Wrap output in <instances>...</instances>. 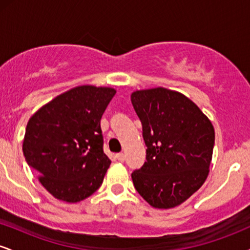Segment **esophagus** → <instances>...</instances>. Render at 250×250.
I'll return each mask as SVG.
<instances>
[{
    "label": "esophagus",
    "instance_id": "1",
    "mask_svg": "<svg viewBox=\"0 0 250 250\" xmlns=\"http://www.w3.org/2000/svg\"><path fill=\"white\" fill-rule=\"evenodd\" d=\"M116 159L119 160L120 162H123V161H125V155H123V154H117L116 155Z\"/></svg>",
    "mask_w": 250,
    "mask_h": 250
}]
</instances>
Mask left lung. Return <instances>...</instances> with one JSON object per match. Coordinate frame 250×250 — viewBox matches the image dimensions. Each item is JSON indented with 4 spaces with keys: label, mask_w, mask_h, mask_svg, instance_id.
<instances>
[{
    "label": "left lung",
    "mask_w": 250,
    "mask_h": 250,
    "mask_svg": "<svg viewBox=\"0 0 250 250\" xmlns=\"http://www.w3.org/2000/svg\"><path fill=\"white\" fill-rule=\"evenodd\" d=\"M130 99L147 146L146 162L131 173L134 187L151 207H176L207 179L215 145L213 125L177 91L137 90Z\"/></svg>",
    "instance_id": "left-lung-1"
}]
</instances>
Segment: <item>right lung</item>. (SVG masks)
<instances>
[{"mask_svg": "<svg viewBox=\"0 0 250 250\" xmlns=\"http://www.w3.org/2000/svg\"><path fill=\"white\" fill-rule=\"evenodd\" d=\"M116 90L81 85L37 110L25 128L23 154L57 200L79 202L101 187L110 160L103 151L101 117Z\"/></svg>", "mask_w": 250, "mask_h": 250, "instance_id": "1", "label": "right lung"}]
</instances>
